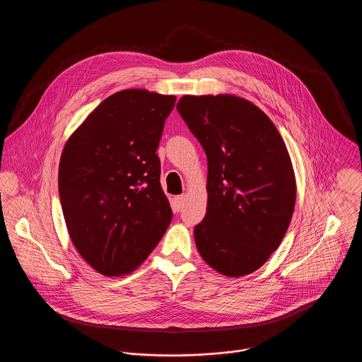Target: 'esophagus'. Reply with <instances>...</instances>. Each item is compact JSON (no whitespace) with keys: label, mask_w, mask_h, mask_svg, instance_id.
I'll list each match as a JSON object with an SVG mask.
<instances>
[{"label":"esophagus","mask_w":362,"mask_h":362,"mask_svg":"<svg viewBox=\"0 0 362 362\" xmlns=\"http://www.w3.org/2000/svg\"><path fill=\"white\" fill-rule=\"evenodd\" d=\"M174 205H175V209L180 211L184 205H185V195H180V197H175L174 198Z\"/></svg>","instance_id":"obj_1"}]
</instances>
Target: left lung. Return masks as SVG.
<instances>
[{"label": "left lung", "instance_id": "left-lung-1", "mask_svg": "<svg viewBox=\"0 0 362 362\" xmlns=\"http://www.w3.org/2000/svg\"><path fill=\"white\" fill-rule=\"evenodd\" d=\"M177 110L207 157L197 248L218 273L247 276L279 248L293 217L297 187L286 144L259 107L234 95L182 96Z\"/></svg>", "mask_w": 362, "mask_h": 362}]
</instances>
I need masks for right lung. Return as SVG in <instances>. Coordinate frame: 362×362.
<instances>
[{"mask_svg":"<svg viewBox=\"0 0 362 362\" xmlns=\"http://www.w3.org/2000/svg\"><path fill=\"white\" fill-rule=\"evenodd\" d=\"M175 96L125 89L99 104L66 141L58 168L65 224L81 257L104 276L134 272L173 211L156 155Z\"/></svg>","mask_w":362,"mask_h":362,"instance_id":"right-lung-1","label":"right lung"}]
</instances>
